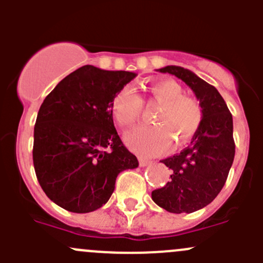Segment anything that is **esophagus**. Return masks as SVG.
<instances>
[{
	"label": "esophagus",
	"instance_id": "obj_1",
	"mask_svg": "<svg viewBox=\"0 0 263 263\" xmlns=\"http://www.w3.org/2000/svg\"><path fill=\"white\" fill-rule=\"evenodd\" d=\"M139 163H140V165H141V166H146V165H150L151 161L150 160H146V159L140 158L139 159Z\"/></svg>",
	"mask_w": 263,
	"mask_h": 263
}]
</instances>
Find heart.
I'll list each match as a JSON object with an SVG mask.
<instances>
[{"label": "heart", "mask_w": 263, "mask_h": 263, "mask_svg": "<svg viewBox=\"0 0 263 263\" xmlns=\"http://www.w3.org/2000/svg\"><path fill=\"white\" fill-rule=\"evenodd\" d=\"M151 100L161 104L154 116L153 126H141L126 135L127 144L142 155H159L168 150L172 137L177 145L185 144L200 128L202 108L193 98L185 97L176 81L160 80L148 85ZM144 100L131 86L116 92L110 108L122 127H131L140 119Z\"/></svg>", "instance_id": "b5f03b06"}]
</instances>
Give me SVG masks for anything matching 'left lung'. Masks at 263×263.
Here are the masks:
<instances>
[{
    "label": "left lung",
    "instance_id": "left-lung-1",
    "mask_svg": "<svg viewBox=\"0 0 263 263\" xmlns=\"http://www.w3.org/2000/svg\"><path fill=\"white\" fill-rule=\"evenodd\" d=\"M158 71L185 82L202 108V122L190 146L161 160L172 169V179L151 192L154 202L164 210L190 214L213 202L227 182L235 154L233 117L216 87L192 71L179 66Z\"/></svg>",
    "mask_w": 263,
    "mask_h": 263
}]
</instances>
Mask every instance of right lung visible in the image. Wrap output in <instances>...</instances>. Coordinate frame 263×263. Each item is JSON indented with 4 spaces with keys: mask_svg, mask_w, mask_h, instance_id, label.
I'll return each instance as SVG.
<instances>
[{
    "mask_svg": "<svg viewBox=\"0 0 263 263\" xmlns=\"http://www.w3.org/2000/svg\"><path fill=\"white\" fill-rule=\"evenodd\" d=\"M136 78L128 71L82 66L47 95L34 127L33 163L49 200L85 214L108 202L117 176L139 166L113 123L118 90Z\"/></svg>",
    "mask_w": 263,
    "mask_h": 263,
    "instance_id": "right-lung-1",
    "label": "right lung"
}]
</instances>
